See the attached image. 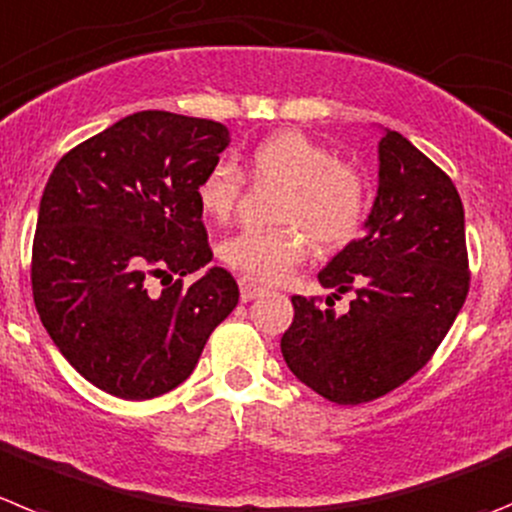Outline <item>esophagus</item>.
<instances>
[{
    "label": "esophagus",
    "mask_w": 512,
    "mask_h": 512,
    "mask_svg": "<svg viewBox=\"0 0 512 512\" xmlns=\"http://www.w3.org/2000/svg\"><path fill=\"white\" fill-rule=\"evenodd\" d=\"M264 292L266 289L261 287V284H256V281L246 279V276L241 279V302H251V299H256L259 294H264Z\"/></svg>",
    "instance_id": "esophagus-1"
}]
</instances>
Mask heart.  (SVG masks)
Returning <instances> with one entry per match:
<instances>
[{
    "instance_id": "b5f03b06",
    "label": "heart",
    "mask_w": 512,
    "mask_h": 512,
    "mask_svg": "<svg viewBox=\"0 0 512 512\" xmlns=\"http://www.w3.org/2000/svg\"><path fill=\"white\" fill-rule=\"evenodd\" d=\"M256 182L284 185L276 208V231L233 233L220 256L246 279L279 281L307 256V233L320 246H340L358 231L365 213V180L353 164L302 131H279L256 144L248 157ZM243 190V175L228 162H215L198 185V203L208 218L228 220Z\"/></svg>"
}]
</instances>
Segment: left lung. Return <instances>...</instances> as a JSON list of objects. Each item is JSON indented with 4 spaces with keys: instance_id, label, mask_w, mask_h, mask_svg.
Listing matches in <instances>:
<instances>
[{
    "instance_id": "8db88e82",
    "label": "left lung",
    "mask_w": 512,
    "mask_h": 512,
    "mask_svg": "<svg viewBox=\"0 0 512 512\" xmlns=\"http://www.w3.org/2000/svg\"><path fill=\"white\" fill-rule=\"evenodd\" d=\"M358 241L317 274L327 307L292 297L281 355L304 386L340 406L381 398L419 373L470 289L464 208L454 182L398 131L378 142V195ZM355 291L345 315L340 293Z\"/></svg>"
}]
</instances>
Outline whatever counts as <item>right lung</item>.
Wrapping results in <instances>:
<instances>
[{"label": "right lung", "mask_w": 512, "mask_h": 512, "mask_svg": "<svg viewBox=\"0 0 512 512\" xmlns=\"http://www.w3.org/2000/svg\"><path fill=\"white\" fill-rule=\"evenodd\" d=\"M231 142L210 119L139 111L70 149L50 175L32 243V297L63 358L101 391L147 401L180 386L236 309L198 185ZM164 284V281H162Z\"/></svg>", "instance_id": "right-lung-1"}]
</instances>
